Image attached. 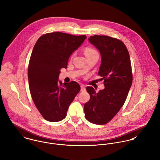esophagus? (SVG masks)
Listing matches in <instances>:
<instances>
[{
	"instance_id": "esophagus-1",
	"label": "esophagus",
	"mask_w": 160,
	"mask_h": 160,
	"mask_svg": "<svg viewBox=\"0 0 160 160\" xmlns=\"http://www.w3.org/2000/svg\"><path fill=\"white\" fill-rule=\"evenodd\" d=\"M80 87H81V92H85V90H86V89H85V85H81V86H80Z\"/></svg>"
}]
</instances>
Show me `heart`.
Masks as SVG:
<instances>
[{"instance_id": "obj_1", "label": "heart", "mask_w": 160, "mask_h": 160, "mask_svg": "<svg viewBox=\"0 0 160 160\" xmlns=\"http://www.w3.org/2000/svg\"><path fill=\"white\" fill-rule=\"evenodd\" d=\"M84 53H85V55L86 56V57L87 58L92 57V56H99L98 52H97V51L92 47H87V48H85V49H84ZM74 56H75V52H73L71 55L70 58L72 59L74 57Z\"/></svg>"}]
</instances>
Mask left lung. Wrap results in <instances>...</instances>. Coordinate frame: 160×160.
I'll list each match as a JSON object with an SVG mask.
<instances>
[{
  "label": "left lung",
  "instance_id": "1",
  "mask_svg": "<svg viewBox=\"0 0 160 160\" xmlns=\"http://www.w3.org/2000/svg\"><path fill=\"white\" fill-rule=\"evenodd\" d=\"M101 56L98 75L105 88L98 93L92 87L86 90L90 99L84 105L85 118L98 125L108 123L124 105L132 83L129 53L124 43L108 36L94 35L88 39Z\"/></svg>",
  "mask_w": 160,
  "mask_h": 160
}]
</instances>
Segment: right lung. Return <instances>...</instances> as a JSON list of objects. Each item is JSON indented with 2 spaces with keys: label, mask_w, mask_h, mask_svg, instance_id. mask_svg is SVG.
I'll return each mask as SVG.
<instances>
[{
  "label": "right lung",
  "mask_w": 160,
  "mask_h": 160,
  "mask_svg": "<svg viewBox=\"0 0 160 160\" xmlns=\"http://www.w3.org/2000/svg\"><path fill=\"white\" fill-rule=\"evenodd\" d=\"M86 38L85 35L49 32L40 36L34 46L28 68L29 87L36 108L48 121L63 120L80 90L77 82L62 85L58 78L70 56Z\"/></svg>",
  "instance_id": "1"
}]
</instances>
